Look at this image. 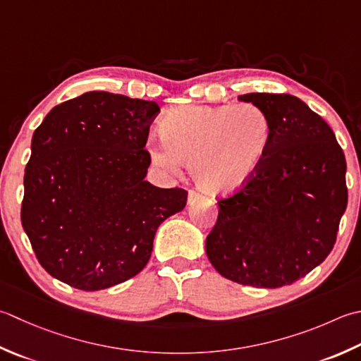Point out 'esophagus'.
I'll return each mask as SVG.
<instances>
[{"instance_id": "34e87169", "label": "esophagus", "mask_w": 361, "mask_h": 361, "mask_svg": "<svg viewBox=\"0 0 361 361\" xmlns=\"http://www.w3.org/2000/svg\"><path fill=\"white\" fill-rule=\"evenodd\" d=\"M200 199H202V195L199 192H195V190H189V194H188V203L189 204L199 202Z\"/></svg>"}]
</instances>
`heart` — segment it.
Wrapping results in <instances>:
<instances>
[{"mask_svg": "<svg viewBox=\"0 0 361 361\" xmlns=\"http://www.w3.org/2000/svg\"><path fill=\"white\" fill-rule=\"evenodd\" d=\"M161 136L148 147L153 164L178 172L188 162L203 192L228 195L245 186L263 164L272 122L253 103L186 106L162 118Z\"/></svg>", "mask_w": 361, "mask_h": 361, "instance_id": "b5f03b06", "label": "heart"}]
</instances>
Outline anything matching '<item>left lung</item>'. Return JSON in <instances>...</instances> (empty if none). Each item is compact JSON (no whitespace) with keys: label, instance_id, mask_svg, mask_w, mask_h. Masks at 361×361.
Wrapping results in <instances>:
<instances>
[{"label":"left lung","instance_id":"obj_1","mask_svg":"<svg viewBox=\"0 0 361 361\" xmlns=\"http://www.w3.org/2000/svg\"><path fill=\"white\" fill-rule=\"evenodd\" d=\"M238 98L267 112L272 139L250 181L217 202L204 249L214 269L239 285H291L334 249L348 207L344 153L326 120L300 98L258 92Z\"/></svg>","mask_w":361,"mask_h":361}]
</instances>
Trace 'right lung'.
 Wrapping results in <instances>:
<instances>
[{
	"label": "right lung",
	"instance_id": "right-lung-1",
	"mask_svg": "<svg viewBox=\"0 0 361 361\" xmlns=\"http://www.w3.org/2000/svg\"><path fill=\"white\" fill-rule=\"evenodd\" d=\"M154 102L86 92L48 112L32 134L21 225L42 267L82 291L134 277L185 189L145 181Z\"/></svg>",
	"mask_w": 361,
	"mask_h": 361
}]
</instances>
